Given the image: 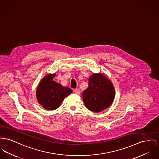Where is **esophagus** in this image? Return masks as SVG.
I'll use <instances>...</instances> for the list:
<instances>
[{
	"label": "esophagus",
	"mask_w": 159,
	"mask_h": 159,
	"mask_svg": "<svg viewBox=\"0 0 159 159\" xmlns=\"http://www.w3.org/2000/svg\"><path fill=\"white\" fill-rule=\"evenodd\" d=\"M74 92L76 94H77V95L80 94V89H75Z\"/></svg>",
	"instance_id": "1"
}]
</instances>
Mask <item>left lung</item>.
Instances as JSON below:
<instances>
[{
    "label": "left lung",
    "mask_w": 159,
    "mask_h": 159,
    "mask_svg": "<svg viewBox=\"0 0 159 159\" xmlns=\"http://www.w3.org/2000/svg\"><path fill=\"white\" fill-rule=\"evenodd\" d=\"M115 96L111 82L104 75L94 74L89 78V87L83 92L85 107L90 111L100 112L113 103Z\"/></svg>",
    "instance_id": "left-lung-1"
}]
</instances>
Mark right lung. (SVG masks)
<instances>
[{
    "label": "right lung",
    "mask_w": 159,
    "mask_h": 159,
    "mask_svg": "<svg viewBox=\"0 0 159 159\" xmlns=\"http://www.w3.org/2000/svg\"><path fill=\"white\" fill-rule=\"evenodd\" d=\"M54 76L55 74L45 76L39 83L36 91L39 103L48 110H53L58 108L64 99L72 92L70 88L64 87L54 81Z\"/></svg>",
    "instance_id": "add662e5"
}]
</instances>
